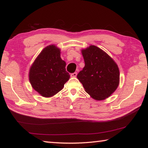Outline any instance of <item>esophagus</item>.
<instances>
[{"mask_svg":"<svg viewBox=\"0 0 148 148\" xmlns=\"http://www.w3.org/2000/svg\"><path fill=\"white\" fill-rule=\"evenodd\" d=\"M76 76H77V72H74V73H72L71 74V76L72 77H76Z\"/></svg>","mask_w":148,"mask_h":148,"instance_id":"34e87169","label":"esophagus"}]
</instances>
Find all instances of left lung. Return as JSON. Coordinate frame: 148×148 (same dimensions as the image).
Segmentation results:
<instances>
[{
  "mask_svg": "<svg viewBox=\"0 0 148 148\" xmlns=\"http://www.w3.org/2000/svg\"><path fill=\"white\" fill-rule=\"evenodd\" d=\"M84 65L77 77L86 92L97 100H104L117 88L119 81L118 65L110 56L95 46L82 50Z\"/></svg>",
  "mask_w": 148,
  "mask_h": 148,
  "instance_id": "1",
  "label": "left lung"
}]
</instances>
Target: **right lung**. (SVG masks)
I'll use <instances>...</instances> for the list:
<instances>
[{
    "label": "right lung",
    "mask_w": 148,
    "mask_h": 148,
    "mask_svg": "<svg viewBox=\"0 0 148 148\" xmlns=\"http://www.w3.org/2000/svg\"><path fill=\"white\" fill-rule=\"evenodd\" d=\"M65 65L60 58V50L54 45L47 46L30 69L29 80L33 88L45 97L55 95L70 78Z\"/></svg>",
    "instance_id": "obj_1"
}]
</instances>
